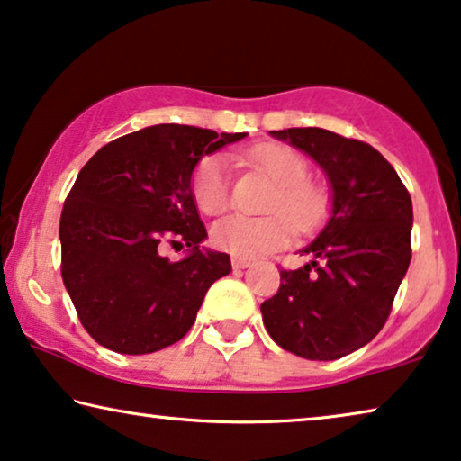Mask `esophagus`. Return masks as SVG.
<instances>
[{
	"instance_id": "34e87169",
	"label": "esophagus",
	"mask_w": 461,
	"mask_h": 461,
	"mask_svg": "<svg viewBox=\"0 0 461 461\" xmlns=\"http://www.w3.org/2000/svg\"><path fill=\"white\" fill-rule=\"evenodd\" d=\"M231 265H233V269H246V267H250V261H246V258H240V257H233Z\"/></svg>"
}]
</instances>
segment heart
I'll return each mask as SVG.
<instances>
[{
	"mask_svg": "<svg viewBox=\"0 0 461 461\" xmlns=\"http://www.w3.org/2000/svg\"><path fill=\"white\" fill-rule=\"evenodd\" d=\"M249 163L277 185L267 209L286 214L298 231L313 230L328 211V194L307 179L309 167L301 154L288 146L263 144L249 152ZM192 194L198 209L219 215L230 204V165L223 157H209L196 167ZM286 218V219H287ZM285 219V220H286ZM281 215L246 217L230 215L212 225L211 238L217 249L240 258H255L286 244L290 228Z\"/></svg>",
	"mask_w": 461,
	"mask_h": 461,
	"instance_id": "1",
	"label": "heart"
}]
</instances>
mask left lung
I'll use <instances>...</instances> for the list:
<instances>
[{
	"label": "left lung",
	"mask_w": 461,
	"mask_h": 461,
	"mask_svg": "<svg viewBox=\"0 0 461 461\" xmlns=\"http://www.w3.org/2000/svg\"><path fill=\"white\" fill-rule=\"evenodd\" d=\"M313 158L332 203L311 261L280 271L277 294L261 304L271 339L311 361L366 347L384 326L411 261V196L393 165L369 144L320 127L269 131Z\"/></svg>",
	"instance_id": "1"
}]
</instances>
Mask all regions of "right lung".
I'll use <instances>...</instances> for the list:
<instances>
[{"instance_id":"right-lung-1","label":"right lung","mask_w":461,"mask_h":461,"mask_svg":"<svg viewBox=\"0 0 461 461\" xmlns=\"http://www.w3.org/2000/svg\"><path fill=\"white\" fill-rule=\"evenodd\" d=\"M244 138L163 122L110 141L81 168L60 217L62 280L102 347L146 355L181 340L211 284L230 274V255L200 246L192 175ZM165 239L188 246L179 262L159 252Z\"/></svg>"}]
</instances>
